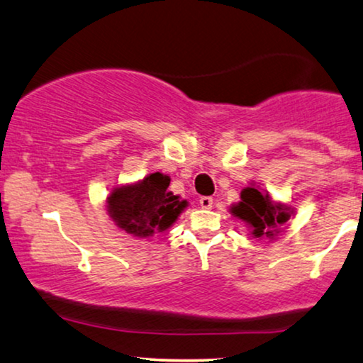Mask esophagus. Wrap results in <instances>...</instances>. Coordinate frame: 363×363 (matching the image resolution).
<instances>
[{
    "instance_id": "obj_1",
    "label": "esophagus",
    "mask_w": 363,
    "mask_h": 363,
    "mask_svg": "<svg viewBox=\"0 0 363 363\" xmlns=\"http://www.w3.org/2000/svg\"><path fill=\"white\" fill-rule=\"evenodd\" d=\"M199 203H201L202 208H212V206H213V199L203 196V197L199 199Z\"/></svg>"
}]
</instances>
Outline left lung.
I'll return each mask as SVG.
<instances>
[{"label":"left lung","instance_id":"left-lung-1","mask_svg":"<svg viewBox=\"0 0 363 363\" xmlns=\"http://www.w3.org/2000/svg\"><path fill=\"white\" fill-rule=\"evenodd\" d=\"M230 213L247 223L253 238L273 240L294 216V208L289 203L274 202L268 192L259 191L252 184L243 189L240 202L233 203Z\"/></svg>","mask_w":363,"mask_h":363}]
</instances>
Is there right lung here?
I'll use <instances>...</instances> for the list:
<instances>
[{
    "label": "right lung",
    "instance_id": "add662e5",
    "mask_svg": "<svg viewBox=\"0 0 363 363\" xmlns=\"http://www.w3.org/2000/svg\"><path fill=\"white\" fill-rule=\"evenodd\" d=\"M169 182L167 174L152 172L138 182L116 186L106 197V212L116 227L133 237L164 232L189 206L186 199L167 191Z\"/></svg>",
    "mask_w": 363,
    "mask_h": 363
}]
</instances>
